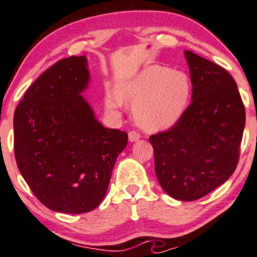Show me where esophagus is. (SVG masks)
I'll return each mask as SVG.
<instances>
[{
    "instance_id": "obj_1",
    "label": "esophagus",
    "mask_w": 257,
    "mask_h": 257,
    "mask_svg": "<svg viewBox=\"0 0 257 257\" xmlns=\"http://www.w3.org/2000/svg\"><path fill=\"white\" fill-rule=\"evenodd\" d=\"M129 141H132V143H134V141H138L139 139H140V134L137 131H132L129 132Z\"/></svg>"
}]
</instances>
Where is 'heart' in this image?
I'll use <instances>...</instances> for the list:
<instances>
[{"label":"heart","mask_w":257,"mask_h":257,"mask_svg":"<svg viewBox=\"0 0 257 257\" xmlns=\"http://www.w3.org/2000/svg\"><path fill=\"white\" fill-rule=\"evenodd\" d=\"M191 95V83L182 72L151 66L118 88V95L107 94V108L117 111L122 101L135 106V119L147 132L169 128L184 113Z\"/></svg>","instance_id":"1"}]
</instances>
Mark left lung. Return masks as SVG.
<instances>
[{"label": "left lung", "mask_w": 257, "mask_h": 257, "mask_svg": "<svg viewBox=\"0 0 257 257\" xmlns=\"http://www.w3.org/2000/svg\"><path fill=\"white\" fill-rule=\"evenodd\" d=\"M185 57L192 101L172 128L151 135L150 143L162 188L173 198L191 202L234 173L245 108L237 83L225 69L191 51Z\"/></svg>", "instance_id": "8db88e82"}]
</instances>
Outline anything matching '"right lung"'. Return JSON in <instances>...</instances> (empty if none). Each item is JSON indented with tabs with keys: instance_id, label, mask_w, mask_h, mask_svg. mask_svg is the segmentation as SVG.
Instances as JSON below:
<instances>
[{
	"instance_id": "add662e5",
	"label": "right lung",
	"mask_w": 257,
	"mask_h": 257,
	"mask_svg": "<svg viewBox=\"0 0 257 257\" xmlns=\"http://www.w3.org/2000/svg\"><path fill=\"white\" fill-rule=\"evenodd\" d=\"M84 57L59 60L26 90L14 112V155L37 199L53 211L83 214L104 199L128 134L105 128L81 95Z\"/></svg>"
}]
</instances>
